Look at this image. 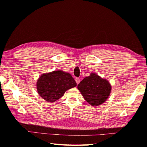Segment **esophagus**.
<instances>
[{
  "instance_id": "34e87169",
  "label": "esophagus",
  "mask_w": 147,
  "mask_h": 147,
  "mask_svg": "<svg viewBox=\"0 0 147 147\" xmlns=\"http://www.w3.org/2000/svg\"><path fill=\"white\" fill-rule=\"evenodd\" d=\"M75 80H76V83L78 84L80 83V79H79V78H78L75 79Z\"/></svg>"
}]
</instances>
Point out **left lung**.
Segmentation results:
<instances>
[{
	"label": "left lung",
	"mask_w": 147,
	"mask_h": 147,
	"mask_svg": "<svg viewBox=\"0 0 147 147\" xmlns=\"http://www.w3.org/2000/svg\"><path fill=\"white\" fill-rule=\"evenodd\" d=\"M78 88L84 99L92 106H98L104 103L109 98L111 90L109 81L94 73L82 80L78 84Z\"/></svg>",
	"instance_id": "1"
}]
</instances>
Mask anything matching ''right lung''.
Here are the masks:
<instances>
[{
	"mask_svg": "<svg viewBox=\"0 0 147 147\" xmlns=\"http://www.w3.org/2000/svg\"><path fill=\"white\" fill-rule=\"evenodd\" d=\"M76 85L71 75L62 70L43 74L36 84L38 94L49 102L56 101L63 96L65 91Z\"/></svg>",
	"mask_w": 147,
	"mask_h": 147,
	"instance_id": "obj_1",
	"label": "right lung"
}]
</instances>
